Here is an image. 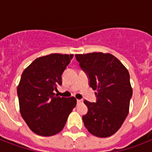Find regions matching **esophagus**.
<instances>
[{
    "label": "esophagus",
    "mask_w": 152,
    "mask_h": 152,
    "mask_svg": "<svg viewBox=\"0 0 152 152\" xmlns=\"http://www.w3.org/2000/svg\"><path fill=\"white\" fill-rule=\"evenodd\" d=\"M83 102V100L82 99H77V103L78 104H80Z\"/></svg>",
    "instance_id": "obj_1"
}]
</instances>
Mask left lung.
<instances>
[{
  "mask_svg": "<svg viewBox=\"0 0 152 152\" xmlns=\"http://www.w3.org/2000/svg\"><path fill=\"white\" fill-rule=\"evenodd\" d=\"M76 58L97 97L95 102L83 101L88 108L83 116L84 125L95 137H110L120 129L129 110L132 89L129 71L110 53L76 54Z\"/></svg>",
  "mask_w": 152,
  "mask_h": 152,
  "instance_id": "8db88e82",
  "label": "left lung"
}]
</instances>
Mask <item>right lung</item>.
Masks as SVG:
<instances>
[{"mask_svg":"<svg viewBox=\"0 0 152 152\" xmlns=\"http://www.w3.org/2000/svg\"><path fill=\"white\" fill-rule=\"evenodd\" d=\"M73 54L51 53L39 57L23 72L17 87L20 111L32 132L43 137L63 129L76 105L74 97H59L53 91L61 85V75Z\"/></svg>","mask_w":152,"mask_h":152,"instance_id":"1","label":"right lung"}]
</instances>
